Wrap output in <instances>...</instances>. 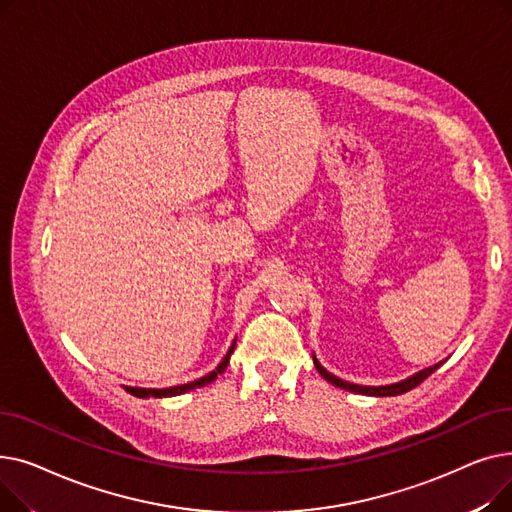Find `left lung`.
Masks as SVG:
<instances>
[{"label": "left lung", "instance_id": "8db88e82", "mask_svg": "<svg viewBox=\"0 0 512 512\" xmlns=\"http://www.w3.org/2000/svg\"><path fill=\"white\" fill-rule=\"evenodd\" d=\"M444 361L432 365V367H425L423 371H417L415 375H411V378L402 380V382H396V384H388V386H359V384H351V382H344L340 378H336V375H332L328 369L321 367V363L315 359L313 355V365L315 369L319 371V375L324 380H328L332 386L336 388H342V390H348V392H355V394H365V396H398V394H405L409 390H413L415 386H419L425 378H429Z\"/></svg>", "mask_w": 512, "mask_h": 512}]
</instances>
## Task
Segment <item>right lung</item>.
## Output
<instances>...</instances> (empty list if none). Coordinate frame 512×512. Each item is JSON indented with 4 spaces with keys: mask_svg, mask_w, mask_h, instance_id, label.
I'll use <instances>...</instances> for the list:
<instances>
[{
    "mask_svg": "<svg viewBox=\"0 0 512 512\" xmlns=\"http://www.w3.org/2000/svg\"><path fill=\"white\" fill-rule=\"evenodd\" d=\"M234 346H236V340L232 342V346L228 348L226 357L222 359V363L215 367L213 371H209L207 375H203V378L195 380V382H188V384H182V386H172V388H132V386H126V392L137 396V398H168V396H178V394H184L188 390H195V388H203L207 384H211L215 378H218L220 373L226 371L228 363H230V355L234 353Z\"/></svg>",
    "mask_w": 512,
    "mask_h": 512,
    "instance_id": "obj_1",
    "label": "right lung"
}]
</instances>
